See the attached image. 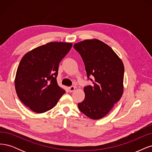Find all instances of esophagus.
Masks as SVG:
<instances>
[{
  "mask_svg": "<svg viewBox=\"0 0 152 152\" xmlns=\"http://www.w3.org/2000/svg\"><path fill=\"white\" fill-rule=\"evenodd\" d=\"M75 89H76V87L75 86H71L68 88V90H69V92H72L73 91L75 90Z\"/></svg>",
  "mask_w": 152,
  "mask_h": 152,
  "instance_id": "34e87169",
  "label": "esophagus"
}]
</instances>
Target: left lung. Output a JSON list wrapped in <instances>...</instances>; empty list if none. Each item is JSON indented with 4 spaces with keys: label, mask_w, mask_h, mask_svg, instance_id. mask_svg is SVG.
Wrapping results in <instances>:
<instances>
[{
    "label": "left lung",
    "mask_w": 152,
    "mask_h": 152,
    "mask_svg": "<svg viewBox=\"0 0 152 152\" xmlns=\"http://www.w3.org/2000/svg\"><path fill=\"white\" fill-rule=\"evenodd\" d=\"M73 47L84 62L88 80L93 82L84 88L85 100L78 108L92 119H101L123 93L124 64L111 47L99 40H86Z\"/></svg>",
    "instance_id": "8db88e82"
}]
</instances>
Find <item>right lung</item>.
<instances>
[{
  "mask_svg": "<svg viewBox=\"0 0 152 152\" xmlns=\"http://www.w3.org/2000/svg\"><path fill=\"white\" fill-rule=\"evenodd\" d=\"M71 43L50 42L23 56L18 67L15 88L19 99L37 113L54 107L65 90L58 85V64L69 52Z\"/></svg>",
  "mask_w": 152,
  "mask_h": 152,
  "instance_id": "add662e5",
  "label": "right lung"
}]
</instances>
